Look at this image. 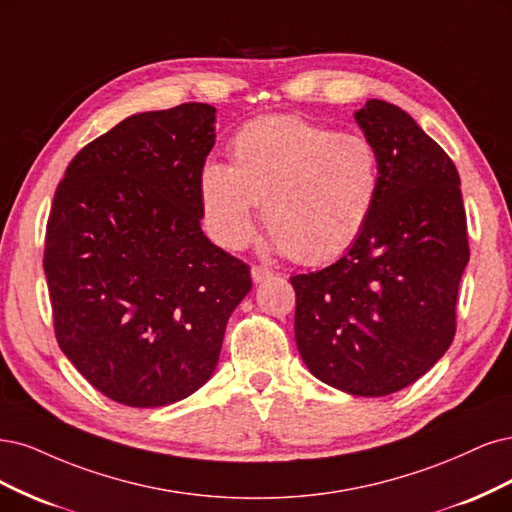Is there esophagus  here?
<instances>
[{
    "label": "esophagus",
    "mask_w": 512,
    "mask_h": 512,
    "mask_svg": "<svg viewBox=\"0 0 512 512\" xmlns=\"http://www.w3.org/2000/svg\"><path fill=\"white\" fill-rule=\"evenodd\" d=\"M270 276H272V272H270L268 268H261V266H253V268H251V278H253L255 285L263 283V280L270 278Z\"/></svg>",
    "instance_id": "34e87169"
}]
</instances>
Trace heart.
<instances>
[{
    "instance_id": "b5f03b06",
    "label": "heart",
    "mask_w": 512,
    "mask_h": 512,
    "mask_svg": "<svg viewBox=\"0 0 512 512\" xmlns=\"http://www.w3.org/2000/svg\"><path fill=\"white\" fill-rule=\"evenodd\" d=\"M232 157V166L204 163L197 180L208 234L227 251L251 240L263 204L272 249L319 266L361 236L381 193V159L366 136L293 114L240 127Z\"/></svg>"
}]
</instances>
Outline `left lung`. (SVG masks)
Wrapping results in <instances>:
<instances>
[{"label": "left lung", "mask_w": 512, "mask_h": 512, "mask_svg": "<svg viewBox=\"0 0 512 512\" xmlns=\"http://www.w3.org/2000/svg\"><path fill=\"white\" fill-rule=\"evenodd\" d=\"M353 117L381 159V193L336 263L291 276L295 342L325 385L381 398L447 353L470 251L449 155L389 102L368 100Z\"/></svg>", "instance_id": "left-lung-1"}]
</instances>
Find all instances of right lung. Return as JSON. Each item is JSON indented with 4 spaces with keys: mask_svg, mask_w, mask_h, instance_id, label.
<instances>
[{
    "mask_svg": "<svg viewBox=\"0 0 512 512\" xmlns=\"http://www.w3.org/2000/svg\"><path fill=\"white\" fill-rule=\"evenodd\" d=\"M217 108L131 114L72 159L46 225L61 351L106 398L168 406L200 389L251 291L246 263L202 232L197 180Z\"/></svg>",
    "mask_w": 512,
    "mask_h": 512,
    "instance_id": "right-lung-1",
    "label": "right lung"
}]
</instances>
